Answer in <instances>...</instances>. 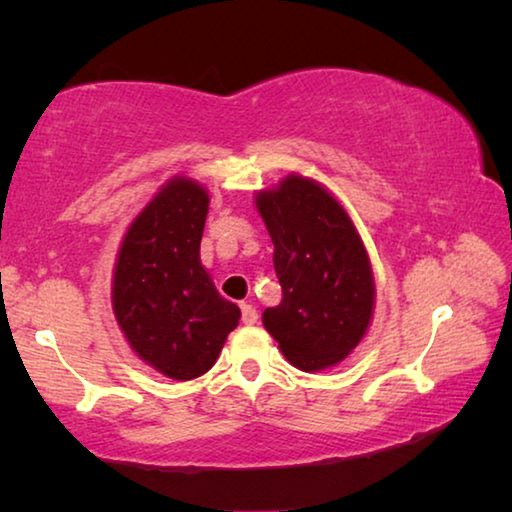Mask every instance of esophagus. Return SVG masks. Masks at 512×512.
I'll return each mask as SVG.
<instances>
[{
  "label": "esophagus",
  "mask_w": 512,
  "mask_h": 512,
  "mask_svg": "<svg viewBox=\"0 0 512 512\" xmlns=\"http://www.w3.org/2000/svg\"><path fill=\"white\" fill-rule=\"evenodd\" d=\"M241 320H244V325H255L257 309L253 305H248V302H241Z\"/></svg>",
  "instance_id": "1"
}]
</instances>
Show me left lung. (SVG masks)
Returning <instances> with one entry per match:
<instances>
[{"instance_id": "1", "label": "left lung", "mask_w": 512, "mask_h": 512, "mask_svg": "<svg viewBox=\"0 0 512 512\" xmlns=\"http://www.w3.org/2000/svg\"><path fill=\"white\" fill-rule=\"evenodd\" d=\"M268 235L282 302L264 327L291 366L318 372L357 348L375 309L366 246L343 205L316 180L291 173L255 196Z\"/></svg>"}]
</instances>
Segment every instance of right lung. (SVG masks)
<instances>
[{"mask_svg":"<svg viewBox=\"0 0 512 512\" xmlns=\"http://www.w3.org/2000/svg\"><path fill=\"white\" fill-rule=\"evenodd\" d=\"M207 210L205 187L171 178L128 225L112 275V311L128 345L178 381L205 375L241 318L201 264Z\"/></svg>","mask_w":512,"mask_h":512,"instance_id":"obj_1","label":"right lung"}]
</instances>
